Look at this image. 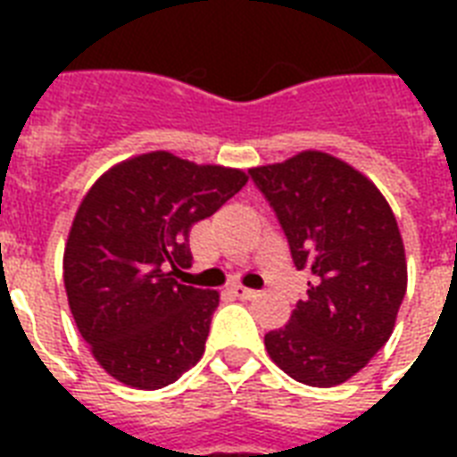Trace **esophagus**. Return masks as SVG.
Here are the masks:
<instances>
[{
    "label": "esophagus",
    "instance_id": "obj_1",
    "mask_svg": "<svg viewBox=\"0 0 457 457\" xmlns=\"http://www.w3.org/2000/svg\"><path fill=\"white\" fill-rule=\"evenodd\" d=\"M232 294H235V296H239V299H244V301L256 299V296H258L256 289H249V287H242V285L232 287Z\"/></svg>",
    "mask_w": 457,
    "mask_h": 457
}]
</instances>
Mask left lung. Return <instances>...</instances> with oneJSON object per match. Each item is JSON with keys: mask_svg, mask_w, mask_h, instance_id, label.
<instances>
[{"mask_svg": "<svg viewBox=\"0 0 457 457\" xmlns=\"http://www.w3.org/2000/svg\"><path fill=\"white\" fill-rule=\"evenodd\" d=\"M285 229L308 296L265 334L272 362L308 386H337L389 341L408 287L394 211L353 165L322 152L251 168Z\"/></svg>", "mask_w": 457, "mask_h": 457, "instance_id": "obj_1", "label": "left lung"}]
</instances>
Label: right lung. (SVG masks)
I'll return each instance as SVG.
<instances>
[{"label":"right lung","instance_id":"add662e5","mask_svg":"<svg viewBox=\"0 0 457 457\" xmlns=\"http://www.w3.org/2000/svg\"><path fill=\"white\" fill-rule=\"evenodd\" d=\"M246 179L152 152L89 187L68 232L63 285L82 339L113 379L163 389L199 362L220 294L178 282L192 265L189 229Z\"/></svg>","mask_w":457,"mask_h":457}]
</instances>
